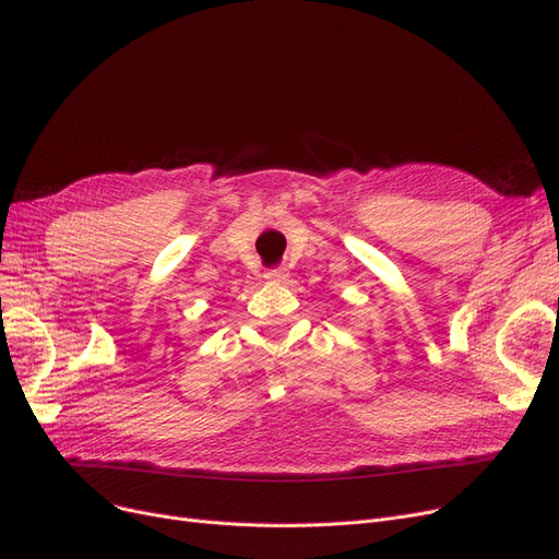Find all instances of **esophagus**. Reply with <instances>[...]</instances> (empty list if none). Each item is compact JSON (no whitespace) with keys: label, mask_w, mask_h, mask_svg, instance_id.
<instances>
[{"label":"esophagus","mask_w":559,"mask_h":559,"mask_svg":"<svg viewBox=\"0 0 559 559\" xmlns=\"http://www.w3.org/2000/svg\"><path fill=\"white\" fill-rule=\"evenodd\" d=\"M265 280H267V282H275V284H280V282H286V280H289V273H286L284 267H273V270H267V273H265Z\"/></svg>","instance_id":"1"}]
</instances>
